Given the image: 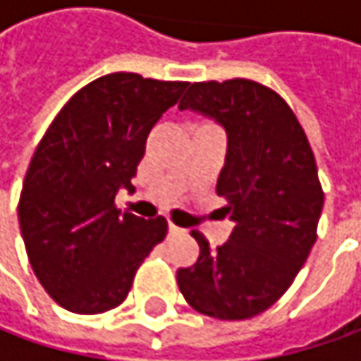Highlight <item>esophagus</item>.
Here are the masks:
<instances>
[{"label": "esophagus", "mask_w": 361, "mask_h": 361, "mask_svg": "<svg viewBox=\"0 0 361 361\" xmlns=\"http://www.w3.org/2000/svg\"><path fill=\"white\" fill-rule=\"evenodd\" d=\"M180 231H183V229H178L176 225H173V223H169V233H171V235H176V233H180Z\"/></svg>", "instance_id": "esophagus-1"}]
</instances>
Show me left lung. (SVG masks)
I'll list each match as a JSON object with an SVG mask.
<instances>
[{"instance_id":"8db88e82","label":"left lung","mask_w":361,"mask_h":361,"mask_svg":"<svg viewBox=\"0 0 361 361\" xmlns=\"http://www.w3.org/2000/svg\"><path fill=\"white\" fill-rule=\"evenodd\" d=\"M178 108L227 130L216 195L229 202L235 229L216 249L192 231L201 253L176 271V283L202 315L249 319L289 289L317 239L324 190L315 157L289 104L253 80L195 82Z\"/></svg>"}]
</instances>
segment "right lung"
I'll return each instance as SVG.
<instances>
[{
  "label": "right lung",
  "mask_w": 361,
  "mask_h": 361,
  "mask_svg": "<svg viewBox=\"0 0 361 361\" xmlns=\"http://www.w3.org/2000/svg\"><path fill=\"white\" fill-rule=\"evenodd\" d=\"M188 82L132 72L98 78L58 112L35 148L18 204L30 265L63 310L118 307L136 269L169 231L114 204L145 157L146 138Z\"/></svg>",
  "instance_id": "1"
}]
</instances>
